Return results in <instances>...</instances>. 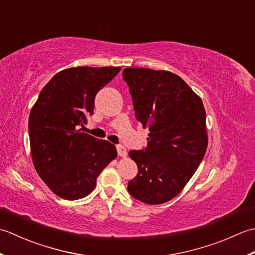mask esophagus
Listing matches in <instances>:
<instances>
[{"label":"esophagus","instance_id":"34e87169","mask_svg":"<svg viewBox=\"0 0 255 255\" xmlns=\"http://www.w3.org/2000/svg\"><path fill=\"white\" fill-rule=\"evenodd\" d=\"M117 150H118V155H119V156H121V157H126V156H127V154H128L127 148L124 147L123 145H118V146H117Z\"/></svg>","mask_w":255,"mask_h":255}]
</instances>
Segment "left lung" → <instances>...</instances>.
I'll return each mask as SVG.
<instances>
[{
    "mask_svg": "<svg viewBox=\"0 0 255 255\" xmlns=\"http://www.w3.org/2000/svg\"><path fill=\"white\" fill-rule=\"evenodd\" d=\"M135 117L148 127L147 146L128 153L138 173L128 181L135 199L159 205L177 196L205 156L208 137L201 99L177 75L126 68Z\"/></svg>",
    "mask_w": 255,
    "mask_h": 255,
    "instance_id": "obj_1",
    "label": "left lung"
}]
</instances>
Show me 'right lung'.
<instances>
[{
  "label": "right lung",
  "instance_id": "obj_1",
  "mask_svg": "<svg viewBox=\"0 0 255 255\" xmlns=\"http://www.w3.org/2000/svg\"><path fill=\"white\" fill-rule=\"evenodd\" d=\"M121 67H74L56 74L41 89L29 114L33 163L51 191L67 200L84 198L117 157L110 142L81 132L93 114L98 91Z\"/></svg>",
  "mask_w": 255,
  "mask_h": 255
}]
</instances>
